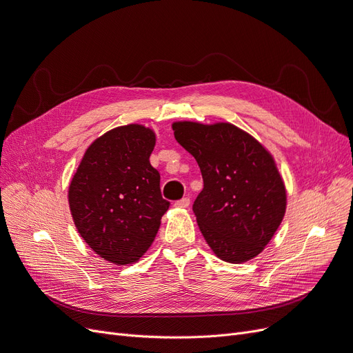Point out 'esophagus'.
Masks as SVG:
<instances>
[{
    "instance_id": "34e87169",
    "label": "esophagus",
    "mask_w": 353,
    "mask_h": 353,
    "mask_svg": "<svg viewBox=\"0 0 353 353\" xmlns=\"http://www.w3.org/2000/svg\"><path fill=\"white\" fill-rule=\"evenodd\" d=\"M188 205H190V199H188V196H184V199H181L179 201L175 203L176 208H187Z\"/></svg>"
}]
</instances>
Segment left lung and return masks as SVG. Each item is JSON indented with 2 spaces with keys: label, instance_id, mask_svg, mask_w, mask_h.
Segmentation results:
<instances>
[{
  "label": "left lung",
  "instance_id": "obj_1",
  "mask_svg": "<svg viewBox=\"0 0 353 353\" xmlns=\"http://www.w3.org/2000/svg\"><path fill=\"white\" fill-rule=\"evenodd\" d=\"M176 142L196 163L204 188L194 201L196 223L214 255L229 263L256 258L287 210V188L274 154L225 121H174Z\"/></svg>",
  "mask_w": 353,
  "mask_h": 353
}]
</instances>
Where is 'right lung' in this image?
Masks as SVG:
<instances>
[{
	"mask_svg": "<svg viewBox=\"0 0 353 353\" xmlns=\"http://www.w3.org/2000/svg\"><path fill=\"white\" fill-rule=\"evenodd\" d=\"M153 129L125 124L97 137L70 179L68 203L85 243L103 259L132 265L142 258L169 208L161 175L150 165Z\"/></svg>",
	"mask_w": 353,
	"mask_h": 353,
	"instance_id": "add662e5",
	"label": "right lung"
}]
</instances>
